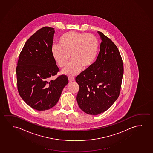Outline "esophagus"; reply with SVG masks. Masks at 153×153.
<instances>
[{"instance_id":"1","label":"esophagus","mask_w":153,"mask_h":153,"mask_svg":"<svg viewBox=\"0 0 153 153\" xmlns=\"http://www.w3.org/2000/svg\"><path fill=\"white\" fill-rule=\"evenodd\" d=\"M68 80L70 82H72L74 81L75 78H74V77H71V76H69V77H68Z\"/></svg>"}]
</instances>
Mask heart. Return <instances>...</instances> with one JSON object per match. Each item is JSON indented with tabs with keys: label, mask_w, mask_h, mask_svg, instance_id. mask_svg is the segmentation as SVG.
Returning <instances> with one entry per match:
<instances>
[{
	"label": "heart",
	"mask_w": 153,
	"mask_h": 153,
	"mask_svg": "<svg viewBox=\"0 0 153 153\" xmlns=\"http://www.w3.org/2000/svg\"><path fill=\"white\" fill-rule=\"evenodd\" d=\"M100 48V42L95 36L91 33L69 31L60 37L58 44L51 47V55L60 68L66 66L62 71L67 75L79 73L82 67L86 69L95 61Z\"/></svg>",
	"instance_id": "obj_1"
}]
</instances>
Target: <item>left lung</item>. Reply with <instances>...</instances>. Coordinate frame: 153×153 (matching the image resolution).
Masks as SVG:
<instances>
[{
    "label": "left lung",
    "mask_w": 153,
    "mask_h": 153,
    "mask_svg": "<svg viewBox=\"0 0 153 153\" xmlns=\"http://www.w3.org/2000/svg\"><path fill=\"white\" fill-rule=\"evenodd\" d=\"M102 42L95 62L76 77L79 89L78 105L89 115H97L107 111L120 95L124 66L116 45L98 31Z\"/></svg>",
    "instance_id": "obj_1"
}]
</instances>
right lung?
Listing matches in <instances>:
<instances>
[{
	"label": "right lung",
	"instance_id": "1",
	"mask_svg": "<svg viewBox=\"0 0 153 153\" xmlns=\"http://www.w3.org/2000/svg\"><path fill=\"white\" fill-rule=\"evenodd\" d=\"M54 33V28L44 27L31 36L20 52L16 67L19 94L37 111L48 110L56 105L68 83L65 75L49 80L59 71L51 55Z\"/></svg>",
	"mask_w": 153,
	"mask_h": 153
}]
</instances>
